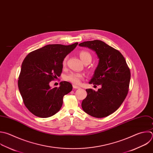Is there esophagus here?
Here are the masks:
<instances>
[{
  "mask_svg": "<svg viewBox=\"0 0 153 153\" xmlns=\"http://www.w3.org/2000/svg\"><path fill=\"white\" fill-rule=\"evenodd\" d=\"M73 88H74V89H80V86H78L75 85H73Z\"/></svg>",
  "mask_w": 153,
  "mask_h": 153,
  "instance_id": "obj_1",
  "label": "esophagus"
}]
</instances>
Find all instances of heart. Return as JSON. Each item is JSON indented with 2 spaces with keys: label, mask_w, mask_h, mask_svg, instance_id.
Returning <instances> with one entry per match:
<instances>
[{
  "label": "heart",
  "mask_w": 153,
  "mask_h": 153,
  "mask_svg": "<svg viewBox=\"0 0 153 153\" xmlns=\"http://www.w3.org/2000/svg\"><path fill=\"white\" fill-rule=\"evenodd\" d=\"M79 56L82 61V62L84 64H89L92 61V55L91 54L88 52V51L82 50L79 52ZM67 57H65L64 59H63L62 64L64 65H65L67 63ZM83 79V75L80 73H75V72H71L65 76V79L69 82H71L74 85H77L80 82V80Z\"/></svg>",
  "instance_id": "heart-1"
}]
</instances>
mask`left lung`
<instances>
[{"instance_id": "obj_1", "label": "left lung", "mask_w": 153, "mask_h": 153, "mask_svg": "<svg viewBox=\"0 0 153 153\" xmlns=\"http://www.w3.org/2000/svg\"><path fill=\"white\" fill-rule=\"evenodd\" d=\"M79 45L96 52L99 62L89 83L101 86L97 91L86 89L87 96L82 108L93 117H106L120 107L128 94L130 68L121 52L103 41H88Z\"/></svg>"}]
</instances>
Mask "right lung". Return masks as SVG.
<instances>
[{
  "label": "right lung",
  "instance_id": "1",
  "mask_svg": "<svg viewBox=\"0 0 153 153\" xmlns=\"http://www.w3.org/2000/svg\"><path fill=\"white\" fill-rule=\"evenodd\" d=\"M77 44H48L31 52L25 58L18 86L25 106L34 115L48 118L61 109L63 97L72 91V85L64 81L59 88H51L49 83L61 76L63 59Z\"/></svg>",
  "mask_w": 153,
  "mask_h": 153
}]
</instances>
